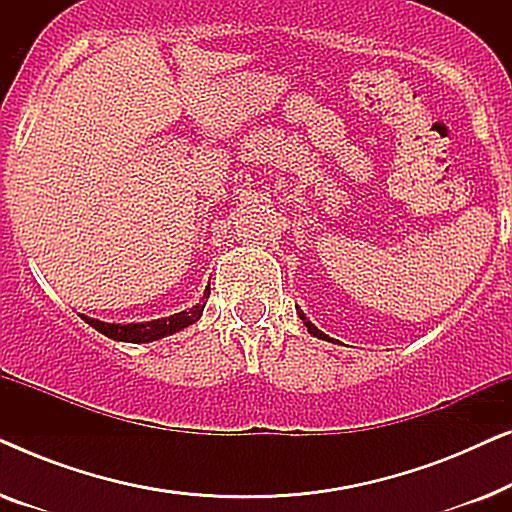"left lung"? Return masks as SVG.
<instances>
[{
	"label": "left lung",
	"instance_id": "8db88e82",
	"mask_svg": "<svg viewBox=\"0 0 512 512\" xmlns=\"http://www.w3.org/2000/svg\"><path fill=\"white\" fill-rule=\"evenodd\" d=\"M298 317H300V319H303V324L307 326V333H312V335H314V338H319V340H328V342H331V338H328V335H326L324 331H319V328H317V326H314V324H312V321L305 317V314H303V310H298Z\"/></svg>",
	"mask_w": 512,
	"mask_h": 512
}]
</instances>
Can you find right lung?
Masks as SVG:
<instances>
[{"label": "right lung", "mask_w": 512, "mask_h": 512, "mask_svg": "<svg viewBox=\"0 0 512 512\" xmlns=\"http://www.w3.org/2000/svg\"><path fill=\"white\" fill-rule=\"evenodd\" d=\"M209 298V286L202 293L200 303H195L193 307H188L184 312L170 314V317L163 319H153V321H137V324H109V321H100L93 317H86V314H79V317L86 321L88 326H93L95 331H100L102 335H107L111 340L118 342H153L160 338H167V335H174L179 331H184L191 324H195L202 317V310H205Z\"/></svg>", "instance_id": "right-lung-1"}]
</instances>
